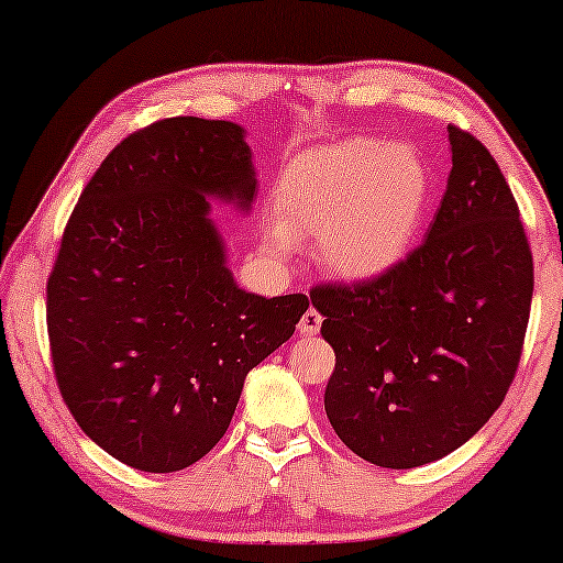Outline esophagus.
<instances>
[{
  "instance_id": "obj_1",
  "label": "esophagus",
  "mask_w": 563,
  "mask_h": 563,
  "mask_svg": "<svg viewBox=\"0 0 563 563\" xmlns=\"http://www.w3.org/2000/svg\"><path fill=\"white\" fill-rule=\"evenodd\" d=\"M320 325H322V314L314 310V307H310V310L302 314V320H299V333L305 338H312L320 333Z\"/></svg>"
}]
</instances>
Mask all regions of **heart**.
<instances>
[{
	"label": "heart",
	"mask_w": 563,
	"mask_h": 563,
	"mask_svg": "<svg viewBox=\"0 0 563 563\" xmlns=\"http://www.w3.org/2000/svg\"><path fill=\"white\" fill-rule=\"evenodd\" d=\"M430 199L420 151L379 137H345L297 153L276 181L279 218L264 241L287 253L297 238H320L330 274L368 282L387 274L412 249Z\"/></svg>",
	"instance_id": "heart-1"
}]
</instances>
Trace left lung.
Returning <instances> with one entry per match:
<instances>
[{"mask_svg":"<svg viewBox=\"0 0 563 563\" xmlns=\"http://www.w3.org/2000/svg\"><path fill=\"white\" fill-rule=\"evenodd\" d=\"M451 174L430 230L387 274L310 291L335 351L325 412L368 464L415 468L464 445L518 372L533 253L489 151L449 125Z\"/></svg>","mask_w":563,"mask_h":563,"instance_id":"1","label":"left lung"}]
</instances>
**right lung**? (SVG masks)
Instances as JSON below:
<instances>
[{
    "instance_id": "obj_1",
    "label": "right lung",
    "mask_w": 563,
    "mask_h": 563,
    "mask_svg": "<svg viewBox=\"0 0 563 563\" xmlns=\"http://www.w3.org/2000/svg\"><path fill=\"white\" fill-rule=\"evenodd\" d=\"M253 195L241 125L168 118L112 148L68 218L45 289L53 372L122 464L168 474L210 453L245 374L310 307L235 284L210 199L249 212Z\"/></svg>"
}]
</instances>
